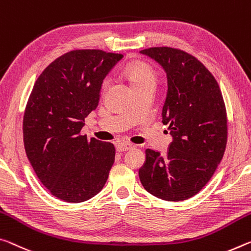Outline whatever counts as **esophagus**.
I'll list each match as a JSON object with an SVG mask.
<instances>
[{
	"label": "esophagus",
	"mask_w": 251,
	"mask_h": 251,
	"mask_svg": "<svg viewBox=\"0 0 251 251\" xmlns=\"http://www.w3.org/2000/svg\"><path fill=\"white\" fill-rule=\"evenodd\" d=\"M134 145L133 144H129V143H118L116 145V149L118 152H125V151H128V150H132L134 149Z\"/></svg>",
	"instance_id": "34e87169"
}]
</instances>
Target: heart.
I'll return each mask as SVG.
<instances>
[{
	"mask_svg": "<svg viewBox=\"0 0 251 251\" xmlns=\"http://www.w3.org/2000/svg\"><path fill=\"white\" fill-rule=\"evenodd\" d=\"M125 75L133 87L146 82H152L155 85V80H156V74H155V71L151 67L146 65H141V63L129 66L125 70ZM108 86L109 79H105L104 82H102V88L107 89Z\"/></svg>",
	"mask_w": 251,
	"mask_h": 251,
	"instance_id": "heart-1",
	"label": "heart"
}]
</instances>
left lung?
<instances>
[{
  "label": "left lung",
  "instance_id": "left-lung-1",
  "mask_svg": "<svg viewBox=\"0 0 251 251\" xmlns=\"http://www.w3.org/2000/svg\"><path fill=\"white\" fill-rule=\"evenodd\" d=\"M140 52L166 74L162 122L169 125L172 142L165 155L147 149L138 176L152 196L186 200L200 192L224 157L226 113L221 90L211 73L184 51L162 47Z\"/></svg>",
  "mask_w": 251,
  "mask_h": 251
}]
</instances>
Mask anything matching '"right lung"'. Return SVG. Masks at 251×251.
I'll list each match as a JSON object with an SVG mask.
<instances>
[{"mask_svg": "<svg viewBox=\"0 0 251 251\" xmlns=\"http://www.w3.org/2000/svg\"><path fill=\"white\" fill-rule=\"evenodd\" d=\"M124 55L75 50L39 75L23 117L26 156L40 182L60 200L79 203L104 188L115 161L111 143L80 130L97 108L102 82Z\"/></svg>", "mask_w": 251, "mask_h": 251, "instance_id": "obj_1", "label": "right lung"}]
</instances>
